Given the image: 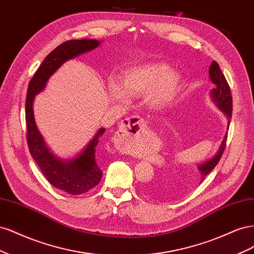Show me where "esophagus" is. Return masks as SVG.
Masks as SVG:
<instances>
[{
  "mask_svg": "<svg viewBox=\"0 0 254 254\" xmlns=\"http://www.w3.org/2000/svg\"><path fill=\"white\" fill-rule=\"evenodd\" d=\"M144 127L145 123L143 119L139 117L127 118L124 121V125H123L121 133L115 134V139H117L118 143L121 145L127 144L128 141L131 139V136L139 134Z\"/></svg>",
  "mask_w": 254,
  "mask_h": 254,
  "instance_id": "34e87169",
  "label": "esophagus"
}]
</instances>
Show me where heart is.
Returning a JSON list of instances; mask_svg holds the SVG:
<instances>
[{
	"label": "heart",
	"mask_w": 254,
	"mask_h": 254,
	"mask_svg": "<svg viewBox=\"0 0 254 254\" xmlns=\"http://www.w3.org/2000/svg\"><path fill=\"white\" fill-rule=\"evenodd\" d=\"M181 86V76L160 63L128 68L122 73L121 80L114 78L109 80L112 97L123 99L128 94L133 96L145 94L146 103L157 108L171 105L179 95Z\"/></svg>",
	"instance_id": "obj_1"
}]
</instances>
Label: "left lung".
Segmentation results:
<instances>
[{
  "label": "left lung",
  "mask_w": 254,
  "mask_h": 254,
  "mask_svg": "<svg viewBox=\"0 0 254 254\" xmlns=\"http://www.w3.org/2000/svg\"><path fill=\"white\" fill-rule=\"evenodd\" d=\"M209 74H210V79L212 83L214 84V88L210 91V97L212 102L215 104V106L226 115L228 120V126H227V132L224 135V139H222L219 147L216 151V153L213 157H211L209 160L204 161V162L197 165V172L194 176H191L189 179V184L190 186H195V184H200L205 177L209 175V173L213 170V168L217 165L219 160L222 156V152L225 150L226 141H227V135H228V128L230 125V121H231L232 117V96H231V91H230L229 84L225 78L224 74H222L220 67L216 61H212V64L209 67ZM150 195H163L167 193H162L160 190H157L156 188H152L149 190Z\"/></svg>",
  "instance_id": "left-lung-1"
}]
</instances>
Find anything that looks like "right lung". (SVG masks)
<instances>
[{
  "mask_svg": "<svg viewBox=\"0 0 254 254\" xmlns=\"http://www.w3.org/2000/svg\"><path fill=\"white\" fill-rule=\"evenodd\" d=\"M102 41L94 39L70 40L60 44L49 55L29 81L25 115L29 152L42 174L55 188L71 195H79L90 190L101 181L103 172L95 159V147L105 128H99L88 144L75 156L59 158L54 155L38 129L34 115V101L47 87L49 79L67 60L93 51Z\"/></svg>",
  "mask_w": 254,
  "mask_h": 254,
  "instance_id": "right-lung-1",
  "label": "right lung"
}]
</instances>
